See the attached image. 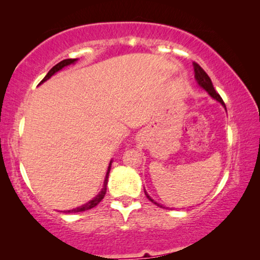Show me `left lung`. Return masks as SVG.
I'll return each mask as SVG.
<instances>
[{
  "mask_svg": "<svg viewBox=\"0 0 260 260\" xmlns=\"http://www.w3.org/2000/svg\"><path fill=\"white\" fill-rule=\"evenodd\" d=\"M193 67H194V76H195V80H197V83L199 84V86L200 87H202L204 88V90L207 92V93L211 95V97L213 98V99H215V101H218L220 104H221L223 108L226 109V105H225V103H223V101L221 99V97H220L219 95V93H216V91L214 90V86H213V84H212V80H211V78L208 77V74L205 72L204 70L201 69L200 66L198 65L197 62H194L193 63ZM144 193H145V195H147V198L149 199V200H150L152 204H155V205H157V206H159V207H163V206L161 205V204H158V202H156L154 199H152L150 195H149L148 193H147V190L144 189Z\"/></svg>",
  "mask_w": 260,
  "mask_h": 260,
  "instance_id": "left-lung-1",
  "label": "left lung"
}]
</instances>
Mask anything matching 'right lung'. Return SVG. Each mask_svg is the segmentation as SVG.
I'll return each mask as SVG.
<instances>
[{
  "mask_svg": "<svg viewBox=\"0 0 260 260\" xmlns=\"http://www.w3.org/2000/svg\"><path fill=\"white\" fill-rule=\"evenodd\" d=\"M78 59H65L62 60V61H60L59 63H56V65L54 67H52L51 70H49V72L46 74V77L44 78V79L41 80V83H45L46 80H48L49 78H51L52 76H54V74L56 72H59V71H61L63 67L66 66H70L72 65V63L77 62ZM39 84V85H40ZM111 163H112V159L110 161L109 163V167H108V172H106V175H105V180H104V184H103V188L102 190L99 191V193L95 195V197L92 199V200H90L88 202H86V204H84L83 206H80V207H77V208H73V209H70V211H63L65 213H78V212H84V211H87V209H91L97 206L99 202H101L103 200V198L105 197V193H106V184H108V179H109V173H110V169H111Z\"/></svg>",
  "mask_w": 260,
  "mask_h": 260,
  "instance_id": "right-lung-1",
  "label": "right lung"
}]
</instances>
